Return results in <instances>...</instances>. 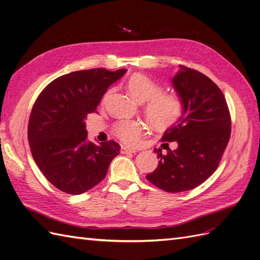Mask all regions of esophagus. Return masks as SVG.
<instances>
[{"mask_svg": "<svg viewBox=\"0 0 260 260\" xmlns=\"http://www.w3.org/2000/svg\"><path fill=\"white\" fill-rule=\"evenodd\" d=\"M120 152H121L122 154H127V153H138L139 149H137V148H130V147H127V146H121Z\"/></svg>", "mask_w": 260, "mask_h": 260, "instance_id": "34e87169", "label": "esophagus"}]
</instances>
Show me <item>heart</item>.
<instances>
[{
  "mask_svg": "<svg viewBox=\"0 0 260 260\" xmlns=\"http://www.w3.org/2000/svg\"><path fill=\"white\" fill-rule=\"evenodd\" d=\"M131 95L140 103L146 104L144 113L147 121L157 129H166L177 123L184 112L183 100L176 93H161V85L144 74H133L128 80ZM111 90L103 96L106 101ZM142 123L137 120L119 121L114 128L115 135L123 143L137 145L142 135Z\"/></svg>",
  "mask_w": 260,
  "mask_h": 260,
  "instance_id": "obj_1",
  "label": "heart"
}]
</instances>
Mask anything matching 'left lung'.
Here are the masks:
<instances>
[{"label":"left lung","instance_id":"8db88e82","mask_svg":"<svg viewBox=\"0 0 260 260\" xmlns=\"http://www.w3.org/2000/svg\"><path fill=\"white\" fill-rule=\"evenodd\" d=\"M172 83L184 103L180 120L165 131L162 147L154 149L158 167L146 176L155 186L169 193L192 190L219 166L231 136V116L219 86L204 74L183 65ZM177 142L171 151L168 144Z\"/></svg>","mask_w":260,"mask_h":260}]
</instances>
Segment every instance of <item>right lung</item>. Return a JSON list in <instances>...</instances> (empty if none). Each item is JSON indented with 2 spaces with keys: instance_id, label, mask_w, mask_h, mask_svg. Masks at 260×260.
<instances>
[{
  "instance_id": "right-lung-1",
  "label": "right lung",
  "mask_w": 260,
  "mask_h": 260,
  "mask_svg": "<svg viewBox=\"0 0 260 260\" xmlns=\"http://www.w3.org/2000/svg\"><path fill=\"white\" fill-rule=\"evenodd\" d=\"M125 72L79 70L56 78L39 94L29 118L28 142L39 169L58 190L75 195L90 190L119 154L120 145L113 140L100 145L86 140L85 119Z\"/></svg>"
}]
</instances>
